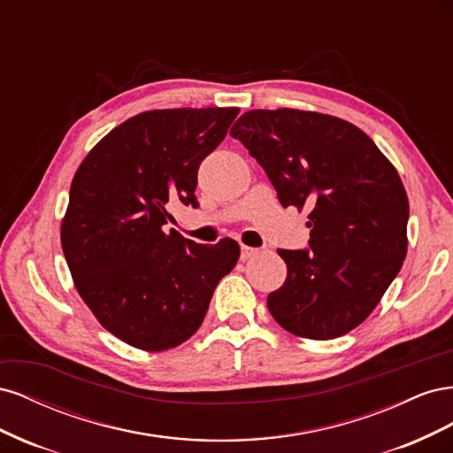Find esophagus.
<instances>
[{
    "label": "esophagus",
    "instance_id": "34e87169",
    "mask_svg": "<svg viewBox=\"0 0 453 453\" xmlns=\"http://www.w3.org/2000/svg\"><path fill=\"white\" fill-rule=\"evenodd\" d=\"M242 260H250V258H255L258 253H260V250H257V248H250V245H243L242 243Z\"/></svg>",
    "mask_w": 453,
    "mask_h": 453
}]
</instances>
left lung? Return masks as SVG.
Returning a JSON list of instances; mask_svg holds the SVG:
<instances>
[{"mask_svg": "<svg viewBox=\"0 0 453 453\" xmlns=\"http://www.w3.org/2000/svg\"><path fill=\"white\" fill-rule=\"evenodd\" d=\"M265 168L283 208L310 210L311 251L280 250L285 283L268 310L285 331L331 340L361 325L408 250V196L389 158L351 122L251 109L230 130Z\"/></svg>", "mask_w": 453, "mask_h": 453, "instance_id": "obj_1", "label": "left lung"}]
</instances>
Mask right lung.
<instances>
[{"label":"right lung","instance_id":"1","mask_svg":"<svg viewBox=\"0 0 453 453\" xmlns=\"http://www.w3.org/2000/svg\"><path fill=\"white\" fill-rule=\"evenodd\" d=\"M238 107L143 111L79 164L60 242L75 289L100 325L143 351L183 344L202 325L240 245L164 232L168 203L196 205L200 162L225 140Z\"/></svg>","mask_w":453,"mask_h":453}]
</instances>
